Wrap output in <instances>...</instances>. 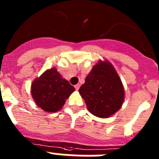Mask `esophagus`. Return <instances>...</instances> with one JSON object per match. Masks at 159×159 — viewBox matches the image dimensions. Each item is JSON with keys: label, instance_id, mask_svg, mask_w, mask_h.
<instances>
[{"label": "esophagus", "instance_id": "esophagus-1", "mask_svg": "<svg viewBox=\"0 0 159 159\" xmlns=\"http://www.w3.org/2000/svg\"><path fill=\"white\" fill-rule=\"evenodd\" d=\"M80 84H76V85H75V90H79V88H80Z\"/></svg>", "mask_w": 159, "mask_h": 159}]
</instances>
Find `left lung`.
Instances as JSON below:
<instances>
[{"label":"left lung","mask_w":159,"mask_h":159,"mask_svg":"<svg viewBox=\"0 0 159 159\" xmlns=\"http://www.w3.org/2000/svg\"><path fill=\"white\" fill-rule=\"evenodd\" d=\"M79 92L92 115L107 118L121 108L124 88L117 71L107 60L99 61L85 79Z\"/></svg>","instance_id":"8db88e82"}]
</instances>
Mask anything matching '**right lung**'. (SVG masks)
<instances>
[{"mask_svg": "<svg viewBox=\"0 0 159 159\" xmlns=\"http://www.w3.org/2000/svg\"><path fill=\"white\" fill-rule=\"evenodd\" d=\"M75 91L69 82L62 78L56 67L47 70L32 84L31 94L36 104L47 112H57Z\"/></svg>", "mask_w": 159, "mask_h": 159, "instance_id": "add662e5", "label": "right lung"}]
</instances>
